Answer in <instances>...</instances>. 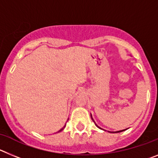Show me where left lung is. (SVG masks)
<instances>
[{"label": "left lung", "instance_id": "1", "mask_svg": "<svg viewBox=\"0 0 158 158\" xmlns=\"http://www.w3.org/2000/svg\"><path fill=\"white\" fill-rule=\"evenodd\" d=\"M91 118H92V116H91ZM92 119H93V122H94V120H93V118H92ZM94 123H95V122H94ZM96 126H97V125H96ZM97 127H98V126H97ZM99 128H100V127H99ZM125 131V130H123V131H115V133H118V132H122V131ZM113 133H114V132H113Z\"/></svg>", "mask_w": 158, "mask_h": 158}]
</instances>
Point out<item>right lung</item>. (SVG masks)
<instances>
[{
  "label": "right lung",
  "mask_w": 158,
  "mask_h": 158,
  "mask_svg": "<svg viewBox=\"0 0 158 158\" xmlns=\"http://www.w3.org/2000/svg\"><path fill=\"white\" fill-rule=\"evenodd\" d=\"M64 127H63V128H62V129L60 130V131H62V130H63V129H64Z\"/></svg>",
  "instance_id": "right-lung-1"
}]
</instances>
